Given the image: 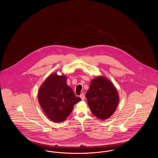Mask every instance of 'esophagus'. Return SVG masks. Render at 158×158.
<instances>
[{"label": "esophagus", "mask_w": 158, "mask_h": 158, "mask_svg": "<svg viewBox=\"0 0 158 158\" xmlns=\"http://www.w3.org/2000/svg\"><path fill=\"white\" fill-rule=\"evenodd\" d=\"M80 98H81V99H82V101H84V100H85V97L84 94H82L80 95Z\"/></svg>", "instance_id": "1"}]
</instances>
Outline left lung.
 <instances>
[{
    "mask_svg": "<svg viewBox=\"0 0 158 158\" xmlns=\"http://www.w3.org/2000/svg\"><path fill=\"white\" fill-rule=\"evenodd\" d=\"M86 97L92 114L102 120L109 118L113 115L119 102V95L115 86L102 76L91 81Z\"/></svg>",
    "mask_w": 158,
    "mask_h": 158,
    "instance_id": "obj_1",
    "label": "left lung"
}]
</instances>
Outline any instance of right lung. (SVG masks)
Listing matches in <instances>:
<instances>
[{
  "mask_svg": "<svg viewBox=\"0 0 158 158\" xmlns=\"http://www.w3.org/2000/svg\"><path fill=\"white\" fill-rule=\"evenodd\" d=\"M67 77L54 73L39 88L38 99L47 117L56 123L66 120L74 105L81 101L67 85Z\"/></svg>",
  "mask_w": 158,
  "mask_h": 158,
  "instance_id": "obj_1",
  "label": "right lung"
}]
</instances>
